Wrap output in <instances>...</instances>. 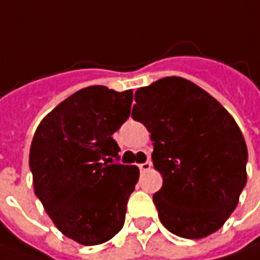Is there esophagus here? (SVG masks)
I'll use <instances>...</instances> for the list:
<instances>
[{"label": "esophagus", "instance_id": "34e87169", "mask_svg": "<svg viewBox=\"0 0 260 260\" xmlns=\"http://www.w3.org/2000/svg\"><path fill=\"white\" fill-rule=\"evenodd\" d=\"M138 167H140V170H141V172H147V170H150V169H151V161H150V160H147L145 163L138 164Z\"/></svg>", "mask_w": 260, "mask_h": 260}]
</instances>
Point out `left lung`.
<instances>
[{
  "label": "left lung",
  "instance_id": "1",
  "mask_svg": "<svg viewBox=\"0 0 260 260\" xmlns=\"http://www.w3.org/2000/svg\"><path fill=\"white\" fill-rule=\"evenodd\" d=\"M132 119L151 132L161 224L185 239L221 229L247 180V147L232 115L197 84L166 77L135 91Z\"/></svg>",
  "mask_w": 260,
  "mask_h": 260
}]
</instances>
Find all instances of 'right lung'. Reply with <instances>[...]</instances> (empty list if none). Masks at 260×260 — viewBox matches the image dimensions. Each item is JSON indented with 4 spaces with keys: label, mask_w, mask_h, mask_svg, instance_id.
<instances>
[{
    "label": "right lung",
    "mask_w": 260,
    "mask_h": 260,
    "mask_svg": "<svg viewBox=\"0 0 260 260\" xmlns=\"http://www.w3.org/2000/svg\"><path fill=\"white\" fill-rule=\"evenodd\" d=\"M132 90L91 85L65 99L35 132L28 166L35 193L56 229L84 246L110 240L125 222L140 177L118 161L113 134L129 118Z\"/></svg>",
    "instance_id": "1"
}]
</instances>
